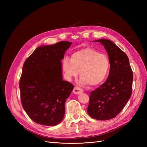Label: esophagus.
<instances>
[{"mask_svg":"<svg viewBox=\"0 0 147 147\" xmlns=\"http://www.w3.org/2000/svg\"><path fill=\"white\" fill-rule=\"evenodd\" d=\"M73 92H74V93H75V94H80V93L83 92V90H82V89H81L80 88H79V87H78V86H75V87H74V88Z\"/></svg>","mask_w":147,"mask_h":147,"instance_id":"obj_1","label":"esophagus"}]
</instances>
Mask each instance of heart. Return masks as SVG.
<instances>
[{
  "mask_svg": "<svg viewBox=\"0 0 147 147\" xmlns=\"http://www.w3.org/2000/svg\"><path fill=\"white\" fill-rule=\"evenodd\" d=\"M109 60L94 49L85 48L73 53L72 59L65 57L63 70L69 79L77 77L80 71V83L94 86L105 78L109 70Z\"/></svg>",
  "mask_w": 147,
  "mask_h": 147,
  "instance_id": "heart-1",
  "label": "heart"
}]
</instances>
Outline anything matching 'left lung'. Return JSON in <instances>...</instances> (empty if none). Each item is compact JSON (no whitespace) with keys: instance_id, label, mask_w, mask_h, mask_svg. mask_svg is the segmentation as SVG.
<instances>
[{"instance_id":"8db88e82","label":"left lung","mask_w":147,"mask_h":147,"mask_svg":"<svg viewBox=\"0 0 147 147\" xmlns=\"http://www.w3.org/2000/svg\"><path fill=\"white\" fill-rule=\"evenodd\" d=\"M94 42L104 46L110 67L105 82L90 92L87 111L96 119L108 120L117 117L130 99L133 73L127 56L114 43L104 38Z\"/></svg>"}]
</instances>
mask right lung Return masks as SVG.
I'll return each mask as SVG.
<instances>
[{"mask_svg":"<svg viewBox=\"0 0 147 147\" xmlns=\"http://www.w3.org/2000/svg\"><path fill=\"white\" fill-rule=\"evenodd\" d=\"M72 42L42 46L25 61L20 80L21 104L34 122L55 126L63 120L74 85L62 77L61 59Z\"/></svg>","mask_w":147,"mask_h":147,"instance_id":"1","label":"right lung"}]
</instances>
